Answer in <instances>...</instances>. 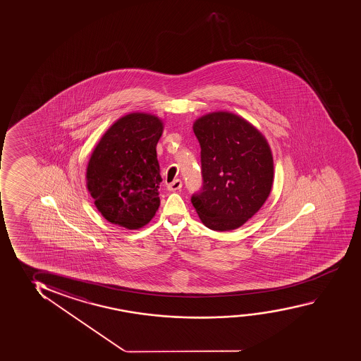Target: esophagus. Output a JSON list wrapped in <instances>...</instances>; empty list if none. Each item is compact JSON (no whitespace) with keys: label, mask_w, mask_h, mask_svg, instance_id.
<instances>
[{"label":"esophagus","mask_w":361,"mask_h":361,"mask_svg":"<svg viewBox=\"0 0 361 361\" xmlns=\"http://www.w3.org/2000/svg\"><path fill=\"white\" fill-rule=\"evenodd\" d=\"M182 180L180 179H176V180H173L172 183H169V192H177V190H179L180 188H182Z\"/></svg>","instance_id":"esophagus-1"}]
</instances>
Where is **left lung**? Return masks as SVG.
Instances as JSON below:
<instances>
[{"mask_svg":"<svg viewBox=\"0 0 361 361\" xmlns=\"http://www.w3.org/2000/svg\"><path fill=\"white\" fill-rule=\"evenodd\" d=\"M192 130L202 147L204 180L192 207L210 230H235L259 212L271 192L269 144L259 130L230 111L205 114Z\"/></svg>","mask_w":361,"mask_h":361,"instance_id":"1","label":"left lung"}]
</instances>
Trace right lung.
Returning <instances> with one entry per match:
<instances>
[{
	"mask_svg": "<svg viewBox=\"0 0 361 361\" xmlns=\"http://www.w3.org/2000/svg\"><path fill=\"white\" fill-rule=\"evenodd\" d=\"M159 116L130 113L106 130L88 161L87 189L106 221L137 230L159 210Z\"/></svg>",
	"mask_w": 361,
	"mask_h": 361,
	"instance_id": "right-lung-1",
	"label": "right lung"
}]
</instances>
